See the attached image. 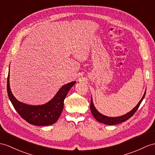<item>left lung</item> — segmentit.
<instances>
[{"instance_id": "1", "label": "left lung", "mask_w": 155, "mask_h": 155, "mask_svg": "<svg viewBox=\"0 0 155 155\" xmlns=\"http://www.w3.org/2000/svg\"><path fill=\"white\" fill-rule=\"evenodd\" d=\"M145 93H146V91H145L144 95H143V97L141 98V99L139 102V103L136 105V106H135V107L134 109H132L130 112H129L128 113H127V114H124L123 116H118V117H108L101 114V113L95 108V106H94L92 97H91V106H90L91 112L94 118H95L98 122L107 124V125H116V124H118L126 121L127 120L131 118V117L135 114V112L137 111L139 107L140 106L142 101L143 100V99H144V97L145 96Z\"/></svg>"}]
</instances>
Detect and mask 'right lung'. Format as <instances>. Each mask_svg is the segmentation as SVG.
<instances>
[{"label":"right lung","mask_w":155,"mask_h":155,"mask_svg":"<svg viewBox=\"0 0 155 155\" xmlns=\"http://www.w3.org/2000/svg\"><path fill=\"white\" fill-rule=\"evenodd\" d=\"M10 70V68H9ZM10 72L7 79V93L15 110L22 118L35 126H49L57 121L64 108V101L68 93L75 84L71 81L63 85L52 99L42 105H29L18 101L10 87Z\"/></svg>","instance_id":"obj_1"}]
</instances>
